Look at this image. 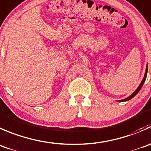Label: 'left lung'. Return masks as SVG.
I'll return each mask as SVG.
<instances>
[{"label": "left lung", "mask_w": 151, "mask_h": 151, "mask_svg": "<svg viewBox=\"0 0 151 151\" xmlns=\"http://www.w3.org/2000/svg\"><path fill=\"white\" fill-rule=\"evenodd\" d=\"M147 68H146V71H145V73L144 78H143V79H142V81L141 83H140V84H139V87L137 88V90H136L135 92H134V93L132 94V95H130L129 97H128V98H126V99H124V100H121V101H129V100H131V98H134V97L135 96V95H137V94L139 92V90H140V89H141V88L142 87L143 84H144L145 81L146 77H147Z\"/></svg>", "instance_id": "obj_1"}]
</instances>
